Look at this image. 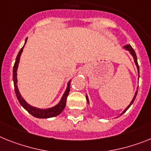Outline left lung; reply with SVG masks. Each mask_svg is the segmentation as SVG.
<instances>
[{
	"instance_id": "obj_1",
	"label": "left lung",
	"mask_w": 151,
	"mask_h": 151,
	"mask_svg": "<svg viewBox=\"0 0 151 151\" xmlns=\"http://www.w3.org/2000/svg\"><path fill=\"white\" fill-rule=\"evenodd\" d=\"M124 49H126L127 50H128L129 53H130V54H131V55H132L133 58H134V63H135V64H136V66H137V68L138 77H139V66H138V64H137V59L136 53H135V51H134V49H133L132 47L130 46V44H126V45H125V46L124 47ZM137 89H138V87H137ZM137 91H136V92H135V93H134V98H133V99H132V101H131V102H130V104H129L128 106H127V107H126V109H124V111L122 113H121V115H122L123 114H124V113L126 112V111H127V110H128L129 107H130V106H131V104H132L134 103V100H135V97H136V96H137ZM86 98H87V103H88V104H90L89 103V99H88V97H87V95H86Z\"/></svg>"
}]
</instances>
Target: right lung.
Wrapping results in <instances>:
<instances>
[{
  "label": "right lung",
  "instance_id": "add662e5",
  "mask_svg": "<svg viewBox=\"0 0 151 151\" xmlns=\"http://www.w3.org/2000/svg\"><path fill=\"white\" fill-rule=\"evenodd\" d=\"M27 38L25 40V44L27 43ZM24 45L23 46L20 51H19L18 54H17V58H16V60H15V64L13 68V81H14V91L17 98L18 100L19 103L21 104L24 108L26 110L29 114L32 115V116H35L37 118H50V117H54L58 115H59L62 111H64V107L66 106V102H67V97L68 96V93L70 92V80L68 83V86L66 88L65 91H64V94L62 96L61 99L59 101V103L56 104L55 106L52 107H49V108H45V109H41L38 108V107H33L31 105L29 104L28 103H27V101H25L23 97L21 96L20 91H19L18 87H17V68H18L19 62H20V58H21V54L23 52V49L24 47Z\"/></svg>",
  "mask_w": 151,
  "mask_h": 151
}]
</instances>
